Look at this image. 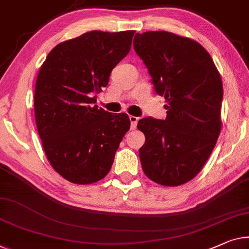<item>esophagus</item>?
Returning <instances> with one entry per match:
<instances>
[{"mask_svg": "<svg viewBox=\"0 0 249 249\" xmlns=\"http://www.w3.org/2000/svg\"><path fill=\"white\" fill-rule=\"evenodd\" d=\"M129 120H130V124H131V129H136L137 122H138V118L130 116V117H129Z\"/></svg>", "mask_w": 249, "mask_h": 249, "instance_id": "34e87169", "label": "esophagus"}]
</instances>
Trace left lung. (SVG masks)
Returning a JSON list of instances; mask_svg holds the SVG:
<instances>
[{"instance_id":"1","label":"left lung","mask_w":249,"mask_h":249,"mask_svg":"<svg viewBox=\"0 0 249 249\" xmlns=\"http://www.w3.org/2000/svg\"><path fill=\"white\" fill-rule=\"evenodd\" d=\"M133 48L167 102L165 120L138 121L146 138L139 149L142 171L160 185L184 184L202 169L220 133L221 77L199 42L172 32L136 34Z\"/></svg>"}]
</instances>
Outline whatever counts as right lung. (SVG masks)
I'll list each match as a JSON object with an SVG mask.
<instances>
[{
	"instance_id": "obj_1",
	"label": "right lung",
	"mask_w": 249,
	"mask_h": 249,
	"mask_svg": "<svg viewBox=\"0 0 249 249\" xmlns=\"http://www.w3.org/2000/svg\"><path fill=\"white\" fill-rule=\"evenodd\" d=\"M133 35V30L86 32L57 45L39 71L35 89L39 137L50 165L71 183L102 179L130 128L128 114L93 104L130 52Z\"/></svg>"
}]
</instances>
